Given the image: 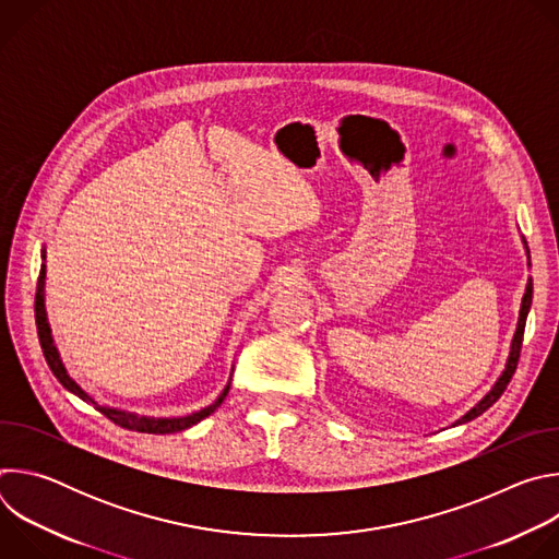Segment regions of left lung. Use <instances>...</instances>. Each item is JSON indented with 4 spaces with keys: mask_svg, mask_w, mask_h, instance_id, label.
<instances>
[{
    "mask_svg": "<svg viewBox=\"0 0 559 559\" xmlns=\"http://www.w3.org/2000/svg\"><path fill=\"white\" fill-rule=\"evenodd\" d=\"M531 300H533V281L528 278V283H526V292H524V298H522V307H520V321H518V330H515V336H513V343H511V354H509V360H507V369H504V373L500 376V380L496 382V386L485 395V401H480L477 403L462 420H457V425L460 423H466V420H473V418H477L480 414H485L498 397L504 393V389H507V384L511 382V378H513V373H515V369H518V360H520V352H522V338H524V325H526V316H528V309H531Z\"/></svg>",
    "mask_w": 559,
    "mask_h": 559,
    "instance_id": "8db88e82",
    "label": "left lung"
}]
</instances>
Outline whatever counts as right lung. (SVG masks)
Wrapping results in <instances>:
<instances>
[{
  "mask_svg": "<svg viewBox=\"0 0 559 559\" xmlns=\"http://www.w3.org/2000/svg\"><path fill=\"white\" fill-rule=\"evenodd\" d=\"M44 278H46V270L41 267L39 270V278H37V294H35V323H37V334H39V345H41V352H44V358L50 367V371L55 373V378L68 389L72 391L74 395L82 397V401H88L93 403V407L104 414L108 420H112L115 425L128 429V431H141V433H177V431H183L197 423H201L203 418H207L210 414H214V409L225 401V395L229 391V384L223 389V393L216 397V401L192 414V416H186V418H145V416H134V414H128V412H119V409H110V407H102L97 405L91 395H86V391L79 386L66 371L59 354H57V347L52 343V336H50V328H48V321H46V309H44Z\"/></svg>",
  "mask_w": 559,
  "mask_h": 559,
  "instance_id": "right-lung-1",
  "label": "right lung"
}]
</instances>
